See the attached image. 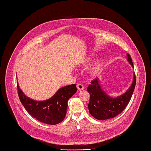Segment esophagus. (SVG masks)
Returning a JSON list of instances; mask_svg holds the SVG:
<instances>
[{
    "mask_svg": "<svg viewBox=\"0 0 151 151\" xmlns=\"http://www.w3.org/2000/svg\"><path fill=\"white\" fill-rule=\"evenodd\" d=\"M77 88L78 91H82L84 89V86L82 84H80V83H78L77 85Z\"/></svg>",
    "mask_w": 151,
    "mask_h": 151,
    "instance_id": "1",
    "label": "esophagus"
}]
</instances>
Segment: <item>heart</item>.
<instances>
[{
    "mask_svg": "<svg viewBox=\"0 0 151 151\" xmlns=\"http://www.w3.org/2000/svg\"><path fill=\"white\" fill-rule=\"evenodd\" d=\"M91 58V57H87L86 59H85V60L84 61H85V62H86V61H88L89 59ZM101 63L100 62H98L97 63H96L94 66V67H93V68H92V71H93L94 72H97V71H99V69L100 68V67H101Z\"/></svg>",
    "mask_w": 151,
    "mask_h": 151,
    "instance_id": "obj_1",
    "label": "heart"
}]
</instances>
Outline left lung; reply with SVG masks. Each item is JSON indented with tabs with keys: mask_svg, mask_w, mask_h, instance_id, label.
<instances>
[{
	"mask_svg": "<svg viewBox=\"0 0 151 151\" xmlns=\"http://www.w3.org/2000/svg\"><path fill=\"white\" fill-rule=\"evenodd\" d=\"M127 61L134 67L131 57L127 54ZM136 77L134 74L133 82L129 88L122 95L116 98L109 96L100 85L99 78L91 81L87 91L90 94L88 109L90 114L97 120L112 119L120 114L129 103L135 86Z\"/></svg>",
	"mask_w": 151,
	"mask_h": 151,
	"instance_id": "1",
	"label": "left lung"
}]
</instances>
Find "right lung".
Wrapping results in <instances>:
<instances>
[{
	"mask_svg": "<svg viewBox=\"0 0 151 151\" xmlns=\"http://www.w3.org/2000/svg\"><path fill=\"white\" fill-rule=\"evenodd\" d=\"M19 99L27 112L43 123L57 124L66 116L68 101L77 92L76 84L61 88L50 99L36 101L25 95L17 82Z\"/></svg>",
	"mask_w": 151,
	"mask_h": 151,
	"instance_id": "right-lung-1",
	"label": "right lung"
}]
</instances>
